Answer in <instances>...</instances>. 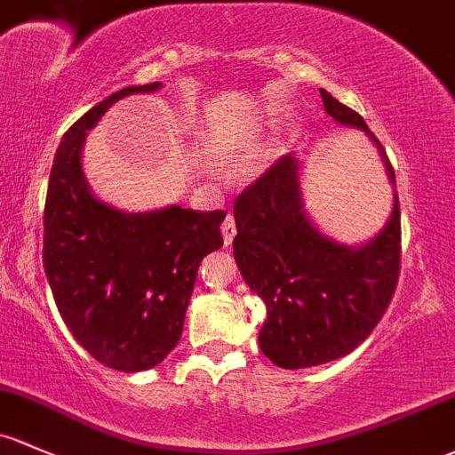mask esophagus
<instances>
[{"label": "esophagus", "instance_id": "34e87169", "mask_svg": "<svg viewBox=\"0 0 455 455\" xmlns=\"http://www.w3.org/2000/svg\"><path fill=\"white\" fill-rule=\"evenodd\" d=\"M221 232H223V245L229 247V245H232L234 236H236V221H234L232 214H228V217H226Z\"/></svg>", "mask_w": 455, "mask_h": 455}]
</instances>
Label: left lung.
Listing matches in <instances>:
<instances>
[{"label": "left lung", "mask_w": 455, "mask_h": 455, "mask_svg": "<svg viewBox=\"0 0 455 455\" xmlns=\"http://www.w3.org/2000/svg\"><path fill=\"white\" fill-rule=\"evenodd\" d=\"M325 112L363 130L384 160L386 151L363 116L321 89ZM299 160L282 156L234 204V258L243 280L267 306L258 343L282 369H306L343 358L373 331L393 299L402 260L397 190L378 236L358 247L325 236L304 210Z\"/></svg>", "instance_id": "obj_1"}]
</instances>
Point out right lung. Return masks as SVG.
<instances>
[{
  "mask_svg": "<svg viewBox=\"0 0 455 455\" xmlns=\"http://www.w3.org/2000/svg\"><path fill=\"white\" fill-rule=\"evenodd\" d=\"M125 86L86 112L58 145L45 199L43 265L62 321L97 363L124 373L160 364L182 336L204 256L223 245V210L125 212L92 195L82 148Z\"/></svg>",
  "mask_w": 455,
  "mask_h": 455,
  "instance_id": "right-lung-1",
  "label": "right lung"
}]
</instances>
